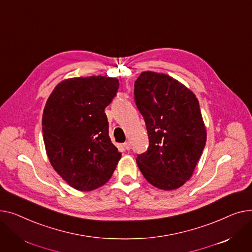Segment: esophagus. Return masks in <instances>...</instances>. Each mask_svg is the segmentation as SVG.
Wrapping results in <instances>:
<instances>
[{
    "mask_svg": "<svg viewBox=\"0 0 252 252\" xmlns=\"http://www.w3.org/2000/svg\"><path fill=\"white\" fill-rule=\"evenodd\" d=\"M123 146H124V149H125L126 151H129V150L131 149V144H130V142H125V143L123 144Z\"/></svg>",
    "mask_w": 252,
    "mask_h": 252,
    "instance_id": "esophagus-1",
    "label": "esophagus"
}]
</instances>
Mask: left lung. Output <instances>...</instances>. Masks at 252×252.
<instances>
[{
    "instance_id": "left-lung-1",
    "label": "left lung",
    "mask_w": 252,
    "mask_h": 252,
    "mask_svg": "<svg viewBox=\"0 0 252 252\" xmlns=\"http://www.w3.org/2000/svg\"><path fill=\"white\" fill-rule=\"evenodd\" d=\"M134 100L142 115L150 145L137 155L144 178L173 190L191 178L206 141L195 94L162 73L142 72L134 83Z\"/></svg>"
}]
</instances>
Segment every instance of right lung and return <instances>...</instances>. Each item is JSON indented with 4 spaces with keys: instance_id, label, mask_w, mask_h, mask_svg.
Instances as JSON below:
<instances>
[{
    "instance_id": "right-lung-1",
    "label": "right lung",
    "mask_w": 252,
    "mask_h": 252,
    "mask_svg": "<svg viewBox=\"0 0 252 252\" xmlns=\"http://www.w3.org/2000/svg\"><path fill=\"white\" fill-rule=\"evenodd\" d=\"M119 81L106 76L59 83L42 114L43 141L55 171L73 188L92 191L112 177L121 153L109 136L105 113Z\"/></svg>"
}]
</instances>
